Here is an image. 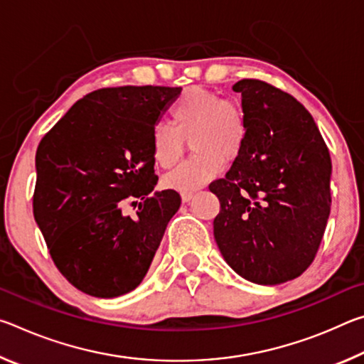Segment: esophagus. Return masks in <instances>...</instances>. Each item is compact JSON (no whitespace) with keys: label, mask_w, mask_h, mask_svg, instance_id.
<instances>
[{"label":"esophagus","mask_w":364,"mask_h":364,"mask_svg":"<svg viewBox=\"0 0 364 364\" xmlns=\"http://www.w3.org/2000/svg\"><path fill=\"white\" fill-rule=\"evenodd\" d=\"M193 197H194V193H181V200L184 202V204H188Z\"/></svg>","instance_id":"esophagus-1"}]
</instances>
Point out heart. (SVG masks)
<instances>
[{
    "instance_id": "b5f03b06",
    "label": "heart",
    "mask_w": 364,
    "mask_h": 364,
    "mask_svg": "<svg viewBox=\"0 0 364 364\" xmlns=\"http://www.w3.org/2000/svg\"><path fill=\"white\" fill-rule=\"evenodd\" d=\"M173 128L159 125L151 134V152L156 164L170 168L181 159L184 139L193 138L196 152L164 178V186L193 193L215 180L225 167V159L241 156L247 141L249 123L241 104L223 100L210 90L189 88L171 109Z\"/></svg>"
}]
</instances>
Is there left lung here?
I'll list each match as a JSON object with an SVG mask.
<instances>
[{
    "label": "left lung",
    "mask_w": 364,
    "mask_h": 364,
    "mask_svg": "<svg viewBox=\"0 0 364 364\" xmlns=\"http://www.w3.org/2000/svg\"><path fill=\"white\" fill-rule=\"evenodd\" d=\"M249 133L241 156L208 189L218 197L213 236L244 279L276 286L315 258L331 212V156L311 114L260 80L232 86Z\"/></svg>",
    "instance_id": "1"
}]
</instances>
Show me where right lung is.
Masks as SVG:
<instances>
[{"label": "right lung", "mask_w": 364, "mask_h": 364, "mask_svg": "<svg viewBox=\"0 0 364 364\" xmlns=\"http://www.w3.org/2000/svg\"><path fill=\"white\" fill-rule=\"evenodd\" d=\"M180 93L170 86L97 90L41 139L33 217L53 262L78 291L112 299L144 279L181 205L176 191L154 189L151 152L154 128ZM127 198L141 199L136 219L122 215Z\"/></svg>", "instance_id": "obj_1"}]
</instances>
